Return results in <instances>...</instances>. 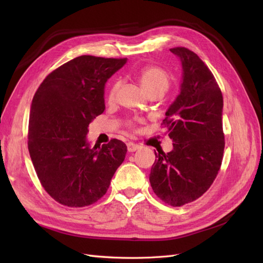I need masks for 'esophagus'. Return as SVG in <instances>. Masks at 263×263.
<instances>
[{
  "label": "esophagus",
  "mask_w": 263,
  "mask_h": 263,
  "mask_svg": "<svg viewBox=\"0 0 263 263\" xmlns=\"http://www.w3.org/2000/svg\"><path fill=\"white\" fill-rule=\"evenodd\" d=\"M137 149H139V146L134 144V142H128V144H127V150H128L129 153H134V151H136Z\"/></svg>",
  "instance_id": "34e87169"
}]
</instances>
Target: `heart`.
Instances as JSON below:
<instances>
[{"label":"heart","mask_w":263,"mask_h":263,"mask_svg":"<svg viewBox=\"0 0 263 263\" xmlns=\"http://www.w3.org/2000/svg\"><path fill=\"white\" fill-rule=\"evenodd\" d=\"M136 78L138 82L140 83L142 90H144L148 95L154 92L163 93L168 89L171 82V77L168 71L160 66L155 65H148L142 67L137 72ZM119 85H121L119 81H115L110 85L108 91L109 101L114 100L115 95L119 89ZM126 124L129 128H134L135 127L132 121H128Z\"/></svg>","instance_id":"1"}]
</instances>
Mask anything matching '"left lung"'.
<instances>
[{"label":"left lung","instance_id":"left-lung-1","mask_svg":"<svg viewBox=\"0 0 263 263\" xmlns=\"http://www.w3.org/2000/svg\"><path fill=\"white\" fill-rule=\"evenodd\" d=\"M183 69L181 92L165 112L162 125L173 150L155 151L149 181L168 205L182 206L201 197L218 174L225 148L222 94L216 79L198 55L185 47L171 48Z\"/></svg>","mask_w":263,"mask_h":263}]
</instances>
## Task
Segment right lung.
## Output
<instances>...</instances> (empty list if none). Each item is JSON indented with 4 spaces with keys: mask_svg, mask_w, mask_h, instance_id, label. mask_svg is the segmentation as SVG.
Wrapping results in <instances>:
<instances>
[{
    "mask_svg": "<svg viewBox=\"0 0 263 263\" xmlns=\"http://www.w3.org/2000/svg\"><path fill=\"white\" fill-rule=\"evenodd\" d=\"M127 58L80 55L53 70L30 107L28 151L41 184L54 201L84 208L107 192L127 147L110 139L91 148L87 127L104 112V85Z\"/></svg>",
    "mask_w": 263,
    "mask_h": 263,
    "instance_id": "add662e5",
    "label": "right lung"
}]
</instances>
